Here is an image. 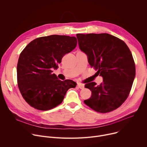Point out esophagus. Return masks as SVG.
I'll return each mask as SVG.
<instances>
[{"instance_id": "esophagus-1", "label": "esophagus", "mask_w": 147, "mask_h": 147, "mask_svg": "<svg viewBox=\"0 0 147 147\" xmlns=\"http://www.w3.org/2000/svg\"><path fill=\"white\" fill-rule=\"evenodd\" d=\"M77 87L78 88H79L80 89H84V86L82 85V84H78Z\"/></svg>"}]
</instances>
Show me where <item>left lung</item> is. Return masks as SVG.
<instances>
[{"mask_svg":"<svg viewBox=\"0 0 147 147\" xmlns=\"http://www.w3.org/2000/svg\"><path fill=\"white\" fill-rule=\"evenodd\" d=\"M80 49L86 53L91 67L103 77L100 85H85L92 92L84 102L99 113L112 112L128 98L136 76L135 63L130 50L121 39L112 35L77 34Z\"/></svg>","mask_w":147,"mask_h":147,"instance_id":"1","label":"left lung"}]
</instances>
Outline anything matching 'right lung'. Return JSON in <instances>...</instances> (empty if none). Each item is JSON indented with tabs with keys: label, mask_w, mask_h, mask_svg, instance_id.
I'll return each instance as SVG.
<instances>
[{
	"label": "right lung",
	"mask_w": 147,
	"mask_h": 147,
	"mask_svg": "<svg viewBox=\"0 0 147 147\" xmlns=\"http://www.w3.org/2000/svg\"><path fill=\"white\" fill-rule=\"evenodd\" d=\"M77 44L74 36L52 35L34 39L21 52L17 66V84L31 107L52 109L62 102L69 88L76 87L74 81H62L52 72Z\"/></svg>",
	"instance_id": "add662e5"
}]
</instances>
